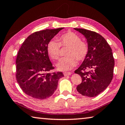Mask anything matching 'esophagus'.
Masks as SVG:
<instances>
[{"instance_id": "1", "label": "esophagus", "mask_w": 125, "mask_h": 125, "mask_svg": "<svg viewBox=\"0 0 125 125\" xmlns=\"http://www.w3.org/2000/svg\"><path fill=\"white\" fill-rule=\"evenodd\" d=\"M71 74H72V73L70 72H64V73H63V74H64V76H70V75H71Z\"/></svg>"}]
</instances>
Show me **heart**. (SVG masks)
Masks as SVG:
<instances>
[{
	"label": "heart",
	"instance_id": "obj_1",
	"mask_svg": "<svg viewBox=\"0 0 125 125\" xmlns=\"http://www.w3.org/2000/svg\"><path fill=\"white\" fill-rule=\"evenodd\" d=\"M69 47L66 55L57 63L59 71H68L77 65V60L82 61L86 58L88 53V46L86 43L81 41V37L72 31H68L61 35L58 40L53 39L47 44V52L54 60L59 58L61 46Z\"/></svg>",
	"mask_w": 125,
	"mask_h": 125
}]
</instances>
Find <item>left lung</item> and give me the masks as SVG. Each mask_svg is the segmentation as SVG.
I'll return each mask as SVG.
<instances>
[{
  "instance_id": "8db88e82",
  "label": "left lung",
  "mask_w": 125,
  "mask_h": 125,
  "mask_svg": "<svg viewBox=\"0 0 125 125\" xmlns=\"http://www.w3.org/2000/svg\"><path fill=\"white\" fill-rule=\"evenodd\" d=\"M74 29L84 35L88 44L87 55L74 71L82 79L77 90L82 96L93 97L106 90L112 80L115 61L112 49L97 33L82 28Z\"/></svg>"
}]
</instances>
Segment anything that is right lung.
<instances>
[{
	"mask_svg": "<svg viewBox=\"0 0 125 125\" xmlns=\"http://www.w3.org/2000/svg\"><path fill=\"white\" fill-rule=\"evenodd\" d=\"M64 29H45L28 37L19 49L16 59V78L20 87L31 97L44 100L56 90L61 72L49 73L54 69L49 58L47 44Z\"/></svg>",
	"mask_w": 125,
	"mask_h": 125,
	"instance_id": "add662e5",
	"label": "right lung"
}]
</instances>
